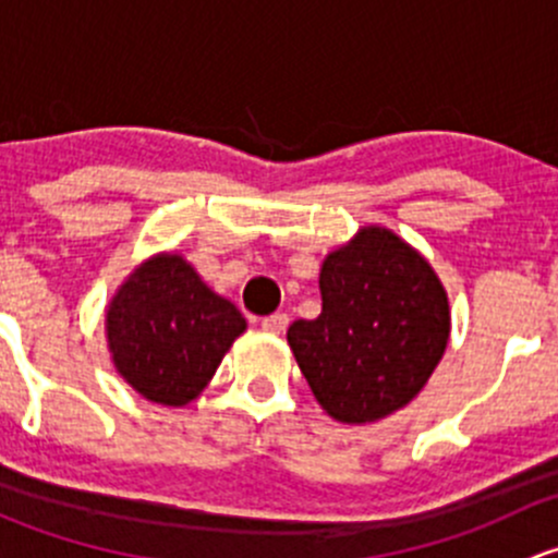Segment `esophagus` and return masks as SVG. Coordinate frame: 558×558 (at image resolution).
I'll return each instance as SVG.
<instances>
[{"label":"esophagus","mask_w":558,"mask_h":558,"mask_svg":"<svg viewBox=\"0 0 558 558\" xmlns=\"http://www.w3.org/2000/svg\"><path fill=\"white\" fill-rule=\"evenodd\" d=\"M286 326H289V315L286 313H272L267 318H262V329L272 331V335H283Z\"/></svg>","instance_id":"esophagus-1"}]
</instances>
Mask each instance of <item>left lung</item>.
<instances>
[{
    "label": "left lung",
    "instance_id": "1",
    "mask_svg": "<svg viewBox=\"0 0 558 558\" xmlns=\"http://www.w3.org/2000/svg\"><path fill=\"white\" fill-rule=\"evenodd\" d=\"M318 286L320 315L286 337L320 408L362 426L413 402L451 335L432 264L391 229L364 227L324 258Z\"/></svg>",
    "mask_w": 558,
    "mask_h": 558
}]
</instances>
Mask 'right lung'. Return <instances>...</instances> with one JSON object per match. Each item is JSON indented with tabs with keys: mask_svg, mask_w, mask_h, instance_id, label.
<instances>
[{
	"mask_svg": "<svg viewBox=\"0 0 558 558\" xmlns=\"http://www.w3.org/2000/svg\"><path fill=\"white\" fill-rule=\"evenodd\" d=\"M245 318L180 253H156L107 305L112 364L140 397L183 408L210 384Z\"/></svg>",
	"mask_w": 558,
	"mask_h": 558,
	"instance_id": "1",
	"label": "right lung"
}]
</instances>
